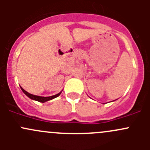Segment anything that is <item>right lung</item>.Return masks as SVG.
I'll return each mask as SVG.
<instances>
[{
  "label": "right lung",
  "mask_w": 150,
  "mask_h": 150,
  "mask_svg": "<svg viewBox=\"0 0 150 150\" xmlns=\"http://www.w3.org/2000/svg\"><path fill=\"white\" fill-rule=\"evenodd\" d=\"M20 88H21V89H22V91H23V93H25V94L27 96H28L30 99H33V100H35V101H37V102H42V103H44V102H48V101L51 100V99H54V98L57 97V96H59V95L61 94V93H62V91H61V92H59V93H57V94L54 95V96H36V95L31 94V93H28V91H26L25 90H24V89L22 88L21 86H20Z\"/></svg>",
  "instance_id": "add662e5"
}]
</instances>
